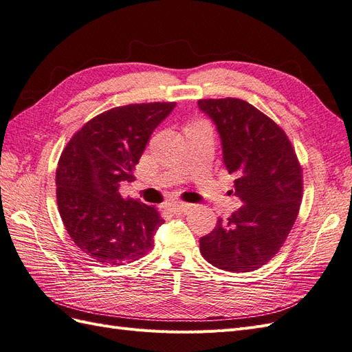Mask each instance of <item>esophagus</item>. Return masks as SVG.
Listing matches in <instances>:
<instances>
[{"label":"esophagus","instance_id":"obj_1","mask_svg":"<svg viewBox=\"0 0 352 352\" xmlns=\"http://www.w3.org/2000/svg\"><path fill=\"white\" fill-rule=\"evenodd\" d=\"M190 204H186V202H177V204H168L166 206V210L173 212V214H179V212H185L186 210H189Z\"/></svg>","mask_w":352,"mask_h":352}]
</instances>
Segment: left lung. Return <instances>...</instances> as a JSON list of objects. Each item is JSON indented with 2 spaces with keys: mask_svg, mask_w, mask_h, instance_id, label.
Wrapping results in <instances>:
<instances>
[{
  "mask_svg": "<svg viewBox=\"0 0 352 352\" xmlns=\"http://www.w3.org/2000/svg\"><path fill=\"white\" fill-rule=\"evenodd\" d=\"M216 123L223 162L233 175L242 206L199 239V251L217 269L243 273L260 269L279 252L298 217L302 167L282 127L239 98L199 100Z\"/></svg>",
  "mask_w": 352,
  "mask_h": 352,
  "instance_id": "1",
  "label": "left lung"
}]
</instances>
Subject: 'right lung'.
I'll use <instances>...</instances> for the list:
<instances>
[{"label":"right lung","mask_w":352,"mask_h":352,"mask_svg":"<svg viewBox=\"0 0 352 352\" xmlns=\"http://www.w3.org/2000/svg\"><path fill=\"white\" fill-rule=\"evenodd\" d=\"M175 105L110 109L85 123L60 155L56 185L63 225L74 245L100 264L124 265L153 248L163 217L153 206L123 198L119 186L135 180L148 140Z\"/></svg>","instance_id":"right-lung-1"}]
</instances>
